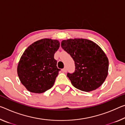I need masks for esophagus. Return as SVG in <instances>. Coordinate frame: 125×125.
<instances>
[{"mask_svg":"<svg viewBox=\"0 0 125 125\" xmlns=\"http://www.w3.org/2000/svg\"><path fill=\"white\" fill-rule=\"evenodd\" d=\"M62 72H67V68H66V67H64V68L62 69Z\"/></svg>","mask_w":125,"mask_h":125,"instance_id":"1","label":"esophagus"}]
</instances>
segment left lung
I'll use <instances>...</instances> for the list:
<instances>
[{"instance_id":"1","label":"left lung","mask_w":125,"mask_h":125,"mask_svg":"<svg viewBox=\"0 0 125 125\" xmlns=\"http://www.w3.org/2000/svg\"><path fill=\"white\" fill-rule=\"evenodd\" d=\"M61 47L74 62V72L67 76L75 88L90 92L101 86L108 74V60L97 44L86 39H70L62 41Z\"/></svg>"}]
</instances>
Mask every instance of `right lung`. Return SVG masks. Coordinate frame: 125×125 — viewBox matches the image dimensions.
Masks as SVG:
<instances>
[{
    "label": "right lung",
    "mask_w": 125,
    "mask_h": 125,
    "mask_svg": "<svg viewBox=\"0 0 125 125\" xmlns=\"http://www.w3.org/2000/svg\"><path fill=\"white\" fill-rule=\"evenodd\" d=\"M59 48L58 41L43 39L29 45L23 53L18 65V75L31 92L41 94L53 86L61 70L54 58Z\"/></svg>",
    "instance_id": "obj_1"
}]
</instances>
